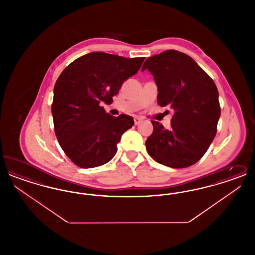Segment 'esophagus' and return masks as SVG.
<instances>
[{
    "label": "esophagus",
    "instance_id": "esophagus-1",
    "mask_svg": "<svg viewBox=\"0 0 255 255\" xmlns=\"http://www.w3.org/2000/svg\"><path fill=\"white\" fill-rule=\"evenodd\" d=\"M142 122V120L141 119H139V118H134L133 119V122H134V125H138V124H140Z\"/></svg>",
    "mask_w": 255,
    "mask_h": 255
}]
</instances>
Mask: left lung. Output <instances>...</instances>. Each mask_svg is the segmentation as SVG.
Returning <instances> with one entry per match:
<instances>
[{
    "label": "left lung",
    "mask_w": 255,
    "mask_h": 255,
    "mask_svg": "<svg viewBox=\"0 0 255 255\" xmlns=\"http://www.w3.org/2000/svg\"><path fill=\"white\" fill-rule=\"evenodd\" d=\"M158 87V104L174 110L169 130L152 122L148 154L171 168L188 167L206 154L215 137L221 116L214 81L190 56L169 49L146 59Z\"/></svg>",
    "instance_id": "obj_1"
}]
</instances>
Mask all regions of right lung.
I'll return each mask as SVG.
<instances>
[{"mask_svg":"<svg viewBox=\"0 0 255 255\" xmlns=\"http://www.w3.org/2000/svg\"><path fill=\"white\" fill-rule=\"evenodd\" d=\"M143 60L91 52L73 61L58 77L51 105L54 132L61 148L77 166L97 167L116 155L122 134L133 125V118L124 114L113 117L100 103H112Z\"/></svg>","mask_w":255,"mask_h":255,"instance_id":"add662e5","label":"right lung"}]
</instances>
